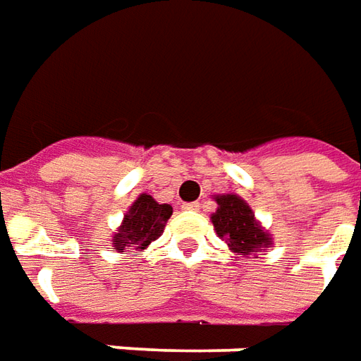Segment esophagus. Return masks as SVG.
<instances>
[{
  "label": "esophagus",
  "instance_id": "esophagus-1",
  "mask_svg": "<svg viewBox=\"0 0 361 361\" xmlns=\"http://www.w3.org/2000/svg\"><path fill=\"white\" fill-rule=\"evenodd\" d=\"M183 209H188V212H198V209H200V202H188V204H183Z\"/></svg>",
  "mask_w": 361,
  "mask_h": 361
}]
</instances>
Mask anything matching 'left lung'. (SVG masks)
<instances>
[{
    "label": "left lung",
    "mask_w": 361,
    "mask_h": 361,
    "mask_svg": "<svg viewBox=\"0 0 361 361\" xmlns=\"http://www.w3.org/2000/svg\"><path fill=\"white\" fill-rule=\"evenodd\" d=\"M214 200L217 209L209 219L217 237L227 243L231 252L257 255L274 245L272 235L260 226L252 208L239 194H214Z\"/></svg>",
    "instance_id": "8db88e82"
}]
</instances>
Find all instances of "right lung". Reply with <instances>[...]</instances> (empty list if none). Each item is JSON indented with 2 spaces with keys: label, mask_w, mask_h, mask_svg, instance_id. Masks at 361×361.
Returning <instances> with one entry per match:
<instances>
[{
  "label": "right lung",
  "mask_w": 361,
  "mask_h": 361,
  "mask_svg": "<svg viewBox=\"0 0 361 361\" xmlns=\"http://www.w3.org/2000/svg\"><path fill=\"white\" fill-rule=\"evenodd\" d=\"M171 216V204H159L152 194L142 192L128 208L118 229L112 233V247L118 252L147 249L159 239Z\"/></svg>",
  "instance_id": "right-lung-1"
}]
</instances>
